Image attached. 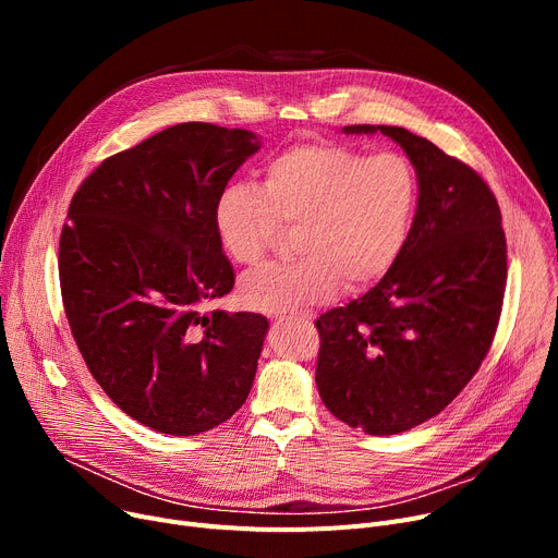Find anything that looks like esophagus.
Returning a JSON list of instances; mask_svg holds the SVG:
<instances>
[{"label": "esophagus", "mask_w": 558, "mask_h": 558, "mask_svg": "<svg viewBox=\"0 0 558 558\" xmlns=\"http://www.w3.org/2000/svg\"><path fill=\"white\" fill-rule=\"evenodd\" d=\"M289 316H294V314H289ZM299 318H310V314H299Z\"/></svg>", "instance_id": "esophagus-1"}]
</instances>
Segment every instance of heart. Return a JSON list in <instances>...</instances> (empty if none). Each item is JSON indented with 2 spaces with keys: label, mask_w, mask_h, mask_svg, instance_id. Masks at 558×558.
Listing matches in <instances>:
<instances>
[{
  "label": "heart",
  "mask_w": 558,
  "mask_h": 558,
  "mask_svg": "<svg viewBox=\"0 0 558 558\" xmlns=\"http://www.w3.org/2000/svg\"><path fill=\"white\" fill-rule=\"evenodd\" d=\"M418 208V175L402 154L368 156L332 142L289 146L264 165L259 187L230 183L215 203L226 255L253 267L294 228L299 257L251 271L240 299L280 312L326 303L341 284L377 282L400 257Z\"/></svg>",
  "instance_id": "b5f03b06"
}]
</instances>
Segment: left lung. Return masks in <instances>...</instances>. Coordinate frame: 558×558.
Masks as SVG:
<instances>
[{
    "instance_id": "obj_1",
    "label": "left lung",
    "mask_w": 558,
    "mask_h": 558,
    "mask_svg": "<svg viewBox=\"0 0 558 558\" xmlns=\"http://www.w3.org/2000/svg\"><path fill=\"white\" fill-rule=\"evenodd\" d=\"M398 142L418 175V208L389 274L316 318V387L330 412L373 436L412 429L471 383L500 324L502 213L482 175L400 126H345Z\"/></svg>"
}]
</instances>
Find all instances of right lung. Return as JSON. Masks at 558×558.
Here are the masks:
<instances>
[{"instance_id":"1","label":"right lung","mask_w":558,"mask_h":558,"mask_svg":"<svg viewBox=\"0 0 558 558\" xmlns=\"http://www.w3.org/2000/svg\"><path fill=\"white\" fill-rule=\"evenodd\" d=\"M257 149L244 129L175 124L106 158L72 196L58 244L72 337L106 396L156 432H208L253 387L269 320L198 307L234 284L215 203Z\"/></svg>"}]
</instances>
